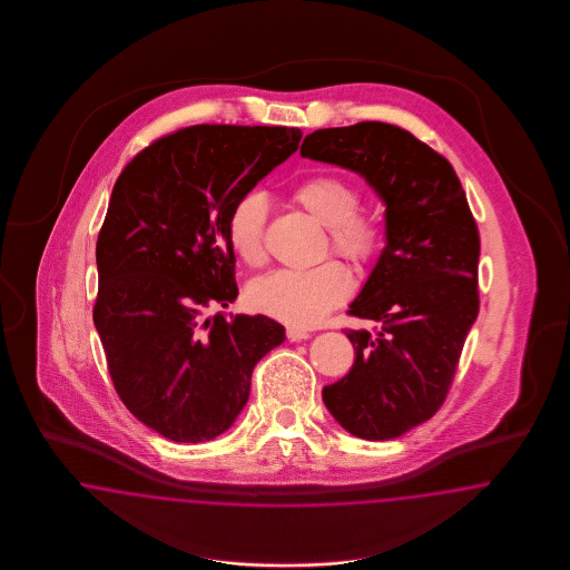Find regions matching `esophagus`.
Returning a JSON list of instances; mask_svg holds the SVG:
<instances>
[{"mask_svg":"<svg viewBox=\"0 0 570 570\" xmlns=\"http://www.w3.org/2000/svg\"><path fill=\"white\" fill-rule=\"evenodd\" d=\"M286 336H288L291 341H294V343H298V341L309 338V332H307V330L294 328V326H291V328H286Z\"/></svg>","mask_w":570,"mask_h":570,"instance_id":"esophagus-1","label":"esophagus"}]
</instances>
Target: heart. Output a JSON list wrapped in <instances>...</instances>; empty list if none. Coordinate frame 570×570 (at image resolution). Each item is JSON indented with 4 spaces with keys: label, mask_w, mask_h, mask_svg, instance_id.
<instances>
[{
    "label": "heart",
    "mask_w": 570,
    "mask_h": 570,
    "mask_svg": "<svg viewBox=\"0 0 570 570\" xmlns=\"http://www.w3.org/2000/svg\"><path fill=\"white\" fill-rule=\"evenodd\" d=\"M296 203L328 225L334 253L355 263H370L384 246V222L374 208L360 207V191L341 175H313L294 190ZM269 203L261 190L242 194L225 222V236L234 255L255 267L267 257L265 225ZM353 276L341 261H324L307 269H276L257 277L248 291V305L263 315L296 328L320 324L330 311L345 303Z\"/></svg>",
    "instance_id": "1"
}]
</instances>
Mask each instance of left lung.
Masks as SVG:
<instances>
[{"instance_id":"1","label":"left lung","mask_w":570,"mask_h":570,"mask_svg":"<svg viewBox=\"0 0 570 570\" xmlns=\"http://www.w3.org/2000/svg\"><path fill=\"white\" fill-rule=\"evenodd\" d=\"M301 156L362 173L386 203V246L348 315L355 362L322 397L345 431L395 439L431 420L448 397L479 315L481 236L451 163L397 125L317 129Z\"/></svg>"}]
</instances>
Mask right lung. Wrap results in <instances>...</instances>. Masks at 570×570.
<instances>
[{
	"label": "right lung",
	"mask_w": 570,
	"mask_h": 570,
	"mask_svg": "<svg viewBox=\"0 0 570 570\" xmlns=\"http://www.w3.org/2000/svg\"><path fill=\"white\" fill-rule=\"evenodd\" d=\"M294 127L191 125L122 169L96 244L94 324L131 414L175 443L232 426L284 326L222 313L238 296L225 222L232 205L298 148Z\"/></svg>",
	"instance_id": "add662e5"
}]
</instances>
